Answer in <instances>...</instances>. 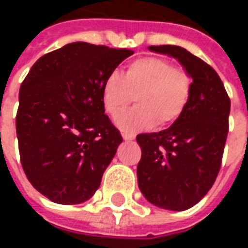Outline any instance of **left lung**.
<instances>
[{"label":"left lung","mask_w":248,"mask_h":248,"mask_svg":"<svg viewBox=\"0 0 248 248\" xmlns=\"http://www.w3.org/2000/svg\"><path fill=\"white\" fill-rule=\"evenodd\" d=\"M127 50L73 42L41 57L19 89L21 165L51 202L78 204L101 185L122 137L105 114L103 93Z\"/></svg>","instance_id":"left-lung-1"}]
</instances>
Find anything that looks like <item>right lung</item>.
<instances>
[{
  "label": "right lung",
  "instance_id": "right-lung-1",
  "mask_svg": "<svg viewBox=\"0 0 248 248\" xmlns=\"http://www.w3.org/2000/svg\"><path fill=\"white\" fill-rule=\"evenodd\" d=\"M174 57L192 82L179 117L166 130L137 135L142 156L138 187L156 207L185 211L213 187L229 133L230 99L219 76L179 46H150Z\"/></svg>",
  "mask_w": 248,
  "mask_h": 248
}]
</instances>
